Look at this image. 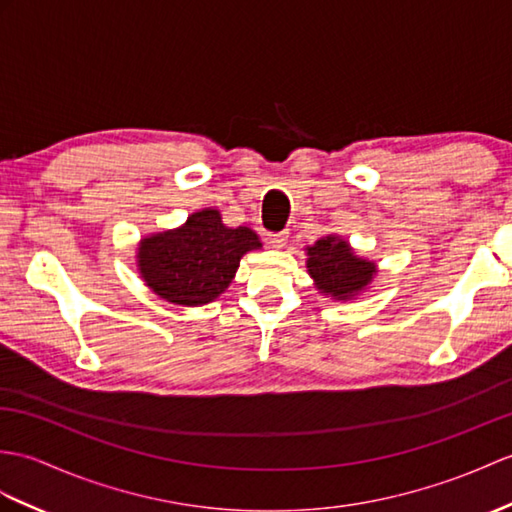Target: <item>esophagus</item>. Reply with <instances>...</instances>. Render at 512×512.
Returning <instances> with one entry per match:
<instances>
[{
	"label": "esophagus",
	"mask_w": 512,
	"mask_h": 512,
	"mask_svg": "<svg viewBox=\"0 0 512 512\" xmlns=\"http://www.w3.org/2000/svg\"><path fill=\"white\" fill-rule=\"evenodd\" d=\"M268 244L272 248H283L288 244V231H279V233H268Z\"/></svg>",
	"instance_id": "34e87169"
}]
</instances>
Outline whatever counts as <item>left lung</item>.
<instances>
[{
    "mask_svg": "<svg viewBox=\"0 0 512 512\" xmlns=\"http://www.w3.org/2000/svg\"><path fill=\"white\" fill-rule=\"evenodd\" d=\"M307 251V272L314 279L316 288L334 296L336 301H351L368 288L375 277V264L353 253L347 240L338 235H327Z\"/></svg>",
    "mask_w": 512,
    "mask_h": 512,
    "instance_id": "1",
    "label": "left lung"
}]
</instances>
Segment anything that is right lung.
<instances>
[{
    "instance_id": "right-lung-1",
    "label": "right lung",
    "mask_w": 512,
    "mask_h": 512,
    "mask_svg": "<svg viewBox=\"0 0 512 512\" xmlns=\"http://www.w3.org/2000/svg\"><path fill=\"white\" fill-rule=\"evenodd\" d=\"M261 248L248 227H224L218 209L192 213L183 227L144 237L137 248L141 279L161 299L205 305L229 288L240 259Z\"/></svg>"
}]
</instances>
